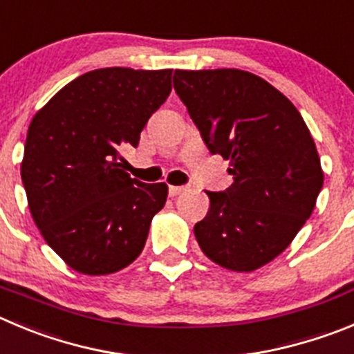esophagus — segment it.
Here are the masks:
<instances>
[{
    "label": "esophagus",
    "mask_w": 354,
    "mask_h": 354,
    "mask_svg": "<svg viewBox=\"0 0 354 354\" xmlns=\"http://www.w3.org/2000/svg\"><path fill=\"white\" fill-rule=\"evenodd\" d=\"M186 189V186H170L168 193H170V196H179V194H183Z\"/></svg>",
    "instance_id": "obj_1"
}]
</instances>
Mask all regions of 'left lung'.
<instances>
[{
	"label": "left lung",
	"mask_w": 354,
	"mask_h": 354,
	"mask_svg": "<svg viewBox=\"0 0 354 354\" xmlns=\"http://www.w3.org/2000/svg\"><path fill=\"white\" fill-rule=\"evenodd\" d=\"M175 93L233 184L210 193L194 225L200 249L219 267L252 272L293 242L323 187L319 154L297 106L249 71L175 70Z\"/></svg>",
	"instance_id": "obj_1"
}]
</instances>
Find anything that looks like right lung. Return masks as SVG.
<instances>
[{
    "instance_id": "right-lung-1",
    "label": "right lung",
    "mask_w": 354,
    "mask_h": 354,
    "mask_svg": "<svg viewBox=\"0 0 354 354\" xmlns=\"http://www.w3.org/2000/svg\"><path fill=\"white\" fill-rule=\"evenodd\" d=\"M171 70L102 68L59 89L28 128L21 177L35 225L64 263L86 275L119 272L140 256L168 186L124 171L167 102Z\"/></svg>"
}]
</instances>
